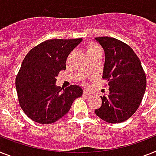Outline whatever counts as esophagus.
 I'll return each mask as SVG.
<instances>
[{"label": "esophagus", "instance_id": "34e87169", "mask_svg": "<svg viewBox=\"0 0 156 156\" xmlns=\"http://www.w3.org/2000/svg\"><path fill=\"white\" fill-rule=\"evenodd\" d=\"M89 94H90V92L88 91V90H84V91H83V95L87 96V95H89Z\"/></svg>", "mask_w": 156, "mask_h": 156}]
</instances>
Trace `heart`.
Wrapping results in <instances>:
<instances>
[{"label":"heart","mask_w":156,"mask_h":156,"mask_svg":"<svg viewBox=\"0 0 156 156\" xmlns=\"http://www.w3.org/2000/svg\"><path fill=\"white\" fill-rule=\"evenodd\" d=\"M101 52V49H100V48L98 45H96V44H90V45H88L87 48V55H90V54L95 53V52Z\"/></svg>","instance_id":"obj_1"}]
</instances>
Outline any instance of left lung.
<instances>
[{"label":"left lung","instance_id":"left-lung-1","mask_svg":"<svg viewBox=\"0 0 156 156\" xmlns=\"http://www.w3.org/2000/svg\"><path fill=\"white\" fill-rule=\"evenodd\" d=\"M105 54L103 78L108 83L109 93L100 96L101 107L95 113L104 121L122 123L138 109L146 90V76L132 48L108 37L95 38Z\"/></svg>","mask_w":156,"mask_h":156}]
</instances>
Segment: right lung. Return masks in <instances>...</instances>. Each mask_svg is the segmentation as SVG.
<instances>
[{
    "label": "right lung",
    "instance_id": "right-lung-1",
    "mask_svg": "<svg viewBox=\"0 0 156 156\" xmlns=\"http://www.w3.org/2000/svg\"><path fill=\"white\" fill-rule=\"evenodd\" d=\"M81 41V38L48 40L24 57L16 77V89L21 108L33 121L43 124L57 121L82 96L80 86L71 85L62 91L56 85L59 73L66 69L69 53Z\"/></svg>",
    "mask_w": 156,
    "mask_h": 156
}]
</instances>
